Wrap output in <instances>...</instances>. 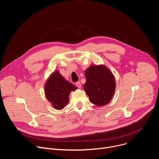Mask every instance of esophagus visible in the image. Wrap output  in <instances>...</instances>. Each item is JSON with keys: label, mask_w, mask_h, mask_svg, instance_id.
<instances>
[{"label": "esophagus", "mask_w": 159, "mask_h": 159, "mask_svg": "<svg viewBox=\"0 0 159 159\" xmlns=\"http://www.w3.org/2000/svg\"><path fill=\"white\" fill-rule=\"evenodd\" d=\"M76 86L77 88H81V84L80 83V82H76Z\"/></svg>", "instance_id": "obj_1"}]
</instances>
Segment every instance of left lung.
<instances>
[{"instance_id":"obj_1","label":"left lung","mask_w":159,"mask_h":159,"mask_svg":"<svg viewBox=\"0 0 159 159\" xmlns=\"http://www.w3.org/2000/svg\"><path fill=\"white\" fill-rule=\"evenodd\" d=\"M86 82L84 89L91 103L102 107L113 96L116 84L111 71L105 65H91L85 71Z\"/></svg>"}]
</instances>
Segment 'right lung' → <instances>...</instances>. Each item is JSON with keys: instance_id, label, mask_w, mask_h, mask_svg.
<instances>
[{"instance_id": "right-lung-1", "label": "right lung", "mask_w": 159, "mask_h": 159, "mask_svg": "<svg viewBox=\"0 0 159 159\" xmlns=\"http://www.w3.org/2000/svg\"><path fill=\"white\" fill-rule=\"evenodd\" d=\"M77 89L57 70L49 76L44 85L46 97L56 110H61L66 107L69 102L70 92Z\"/></svg>"}]
</instances>
